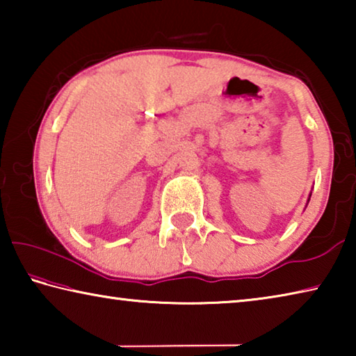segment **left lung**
Returning <instances> with one entry per match:
<instances>
[{
	"mask_svg": "<svg viewBox=\"0 0 356 356\" xmlns=\"http://www.w3.org/2000/svg\"><path fill=\"white\" fill-rule=\"evenodd\" d=\"M309 200H311V193H309ZM309 200H308V201H309Z\"/></svg>",
	"mask_w": 356,
	"mask_h": 356,
	"instance_id": "obj_1",
	"label": "left lung"
}]
</instances>
